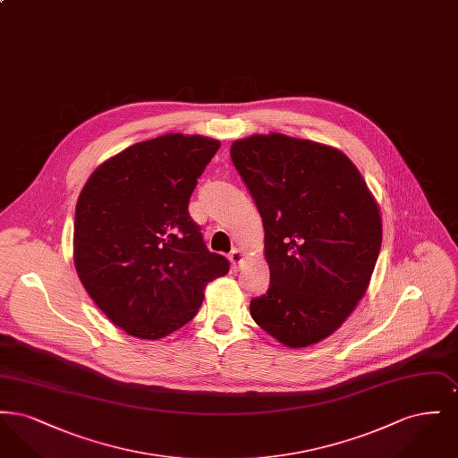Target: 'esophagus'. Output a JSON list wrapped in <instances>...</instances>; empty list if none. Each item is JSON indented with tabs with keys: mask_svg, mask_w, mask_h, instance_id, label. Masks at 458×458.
Returning <instances> with one entry per match:
<instances>
[{
	"mask_svg": "<svg viewBox=\"0 0 458 458\" xmlns=\"http://www.w3.org/2000/svg\"><path fill=\"white\" fill-rule=\"evenodd\" d=\"M230 261H232V267L237 271L240 267V264L243 261V252L235 247V249L230 252Z\"/></svg>",
	"mask_w": 458,
	"mask_h": 458,
	"instance_id": "1",
	"label": "esophagus"
}]
</instances>
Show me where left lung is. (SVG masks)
<instances>
[{
    "label": "left lung",
    "mask_w": 458,
    "mask_h": 458,
    "mask_svg": "<svg viewBox=\"0 0 458 458\" xmlns=\"http://www.w3.org/2000/svg\"><path fill=\"white\" fill-rule=\"evenodd\" d=\"M232 161L264 225L269 288L250 316L286 347L329 336L364 297L381 216L349 157L282 133L233 142Z\"/></svg>",
    "instance_id": "1"
}]
</instances>
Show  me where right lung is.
<instances>
[{"instance_id": "obj_1", "label": "right lung", "mask_w": 458, "mask_h": 458, "mask_svg": "<svg viewBox=\"0 0 458 458\" xmlns=\"http://www.w3.org/2000/svg\"><path fill=\"white\" fill-rule=\"evenodd\" d=\"M218 140L168 133L133 144L90 174L73 225L79 278L111 323L157 340L187 325L204 286L230 262L206 247L189 215Z\"/></svg>"}]
</instances>
